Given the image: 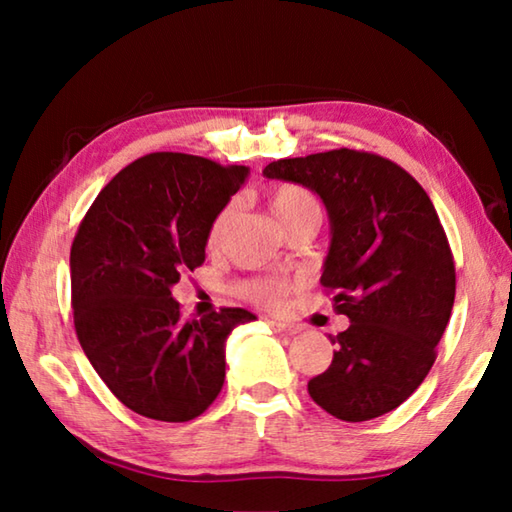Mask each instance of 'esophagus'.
Masks as SVG:
<instances>
[{
  "label": "esophagus",
  "mask_w": 512,
  "mask_h": 512,
  "mask_svg": "<svg viewBox=\"0 0 512 512\" xmlns=\"http://www.w3.org/2000/svg\"><path fill=\"white\" fill-rule=\"evenodd\" d=\"M268 325H271L273 332H277V334H284V336H293V334L298 332V327L287 325V323H277V320H268Z\"/></svg>",
  "instance_id": "esophagus-1"
}]
</instances>
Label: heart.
<instances>
[{
  "instance_id": "1",
  "label": "heart",
  "mask_w": 512,
  "mask_h": 512,
  "mask_svg": "<svg viewBox=\"0 0 512 512\" xmlns=\"http://www.w3.org/2000/svg\"><path fill=\"white\" fill-rule=\"evenodd\" d=\"M268 207H271V214L277 219V223L284 225L289 223L293 216L305 212V210H314L316 201L307 189H302L298 185H282L275 187L271 192V198H268ZM230 223V210H223L219 216H216L210 230V244L216 246L223 237L225 228ZM246 296L255 302V305L262 307H277L287 293V287L282 282L275 280H257L250 282L244 287Z\"/></svg>"
}]
</instances>
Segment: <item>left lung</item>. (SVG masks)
<instances>
[{
	"mask_svg": "<svg viewBox=\"0 0 512 512\" xmlns=\"http://www.w3.org/2000/svg\"><path fill=\"white\" fill-rule=\"evenodd\" d=\"M262 173L311 189L329 216L320 284L350 327L329 336L334 359L307 384L311 400L345 422L397 409L431 370L454 307V257L431 198L395 162L352 149Z\"/></svg>",
	"mask_w": 512,
	"mask_h": 512,
	"instance_id": "obj_1",
	"label": "left lung"
}]
</instances>
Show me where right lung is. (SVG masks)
<instances>
[{"label":"right lung","mask_w":512,"mask_h":512,"mask_svg":"<svg viewBox=\"0 0 512 512\" xmlns=\"http://www.w3.org/2000/svg\"><path fill=\"white\" fill-rule=\"evenodd\" d=\"M248 173L198 155H144L101 189L76 232V336L112 395L144 418H198L221 393L232 329L257 318L228 307L185 320L171 296L180 273L205 262L212 223Z\"/></svg>","instance_id":"right-lung-1"}]
</instances>
